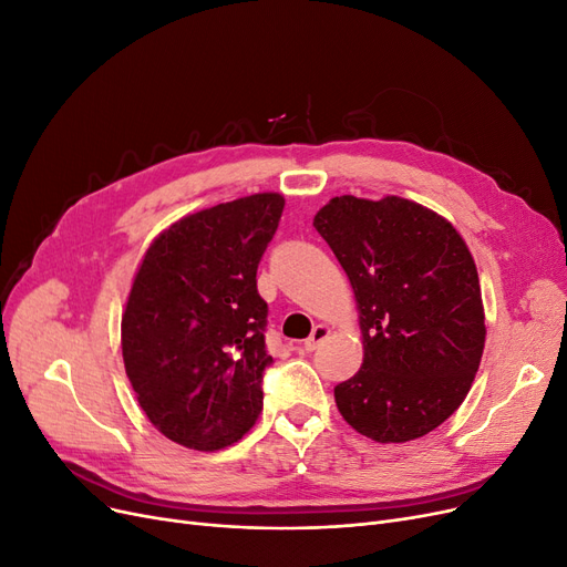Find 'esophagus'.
I'll return each instance as SVG.
<instances>
[{"label": "esophagus", "instance_id": "obj_1", "mask_svg": "<svg viewBox=\"0 0 567 567\" xmlns=\"http://www.w3.org/2000/svg\"><path fill=\"white\" fill-rule=\"evenodd\" d=\"M329 336H331V329H329V327H324V324H317V327L312 329L310 338L303 342L306 352H312V350H317L319 344H322V342H324Z\"/></svg>", "mask_w": 567, "mask_h": 567}]
</instances>
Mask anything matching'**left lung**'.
<instances>
[{
    "instance_id": "8db88e82",
    "label": "left lung",
    "mask_w": 567,
    "mask_h": 567,
    "mask_svg": "<svg viewBox=\"0 0 567 567\" xmlns=\"http://www.w3.org/2000/svg\"><path fill=\"white\" fill-rule=\"evenodd\" d=\"M312 225L350 278L363 336L359 373L333 389L342 420L375 442L431 433L467 396L484 352L482 289L465 240L401 196L342 194Z\"/></svg>"
}]
</instances>
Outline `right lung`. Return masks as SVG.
Masks as SVG:
<instances>
[{
	"mask_svg": "<svg viewBox=\"0 0 567 567\" xmlns=\"http://www.w3.org/2000/svg\"><path fill=\"white\" fill-rule=\"evenodd\" d=\"M285 208L264 192L178 219L147 248L122 315V359L138 405L168 440L215 452L264 405L268 306L257 266Z\"/></svg>",
	"mask_w": 567,
	"mask_h": 567,
	"instance_id": "obj_1",
	"label": "right lung"
}]
</instances>
